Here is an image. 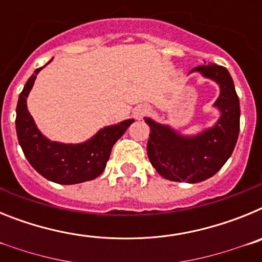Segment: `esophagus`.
<instances>
[{
	"mask_svg": "<svg viewBox=\"0 0 262 262\" xmlns=\"http://www.w3.org/2000/svg\"><path fill=\"white\" fill-rule=\"evenodd\" d=\"M149 111H151V107L148 105H139L136 106L135 110H134V117H135L136 119H140V118H143L144 115L149 114Z\"/></svg>",
	"mask_w": 262,
	"mask_h": 262,
	"instance_id": "34e87169",
	"label": "esophagus"
}]
</instances>
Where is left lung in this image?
Segmentation results:
<instances>
[{"instance_id":"left-lung-1","label":"left lung","mask_w":262,"mask_h":262,"mask_svg":"<svg viewBox=\"0 0 262 262\" xmlns=\"http://www.w3.org/2000/svg\"><path fill=\"white\" fill-rule=\"evenodd\" d=\"M221 88L215 107L221 118L214 127L194 136H182L165 124L145 118L151 127L147 154L159 174L176 182L205 181L212 177L232 155L240 131V103L231 75L216 64L195 67Z\"/></svg>"}]
</instances>
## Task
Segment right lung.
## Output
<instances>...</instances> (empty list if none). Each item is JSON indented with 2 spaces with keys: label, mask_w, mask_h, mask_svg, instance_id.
<instances>
[{
  "label": "right lung",
  "mask_w": 262,
  "mask_h": 262,
  "mask_svg": "<svg viewBox=\"0 0 262 262\" xmlns=\"http://www.w3.org/2000/svg\"><path fill=\"white\" fill-rule=\"evenodd\" d=\"M40 69H36L27 80L18 99L15 127L23 154L39 174L56 184L73 185L94 180L105 170L111 148L133 124L134 119L103 127L93 138L81 144L51 142L41 135L26 105L30 90Z\"/></svg>",
  "instance_id": "1"
}]
</instances>
